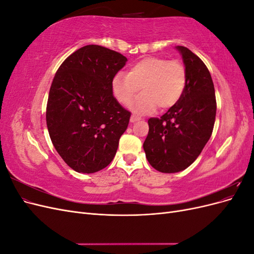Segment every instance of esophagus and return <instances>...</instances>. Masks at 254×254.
Instances as JSON below:
<instances>
[{
  "mask_svg": "<svg viewBox=\"0 0 254 254\" xmlns=\"http://www.w3.org/2000/svg\"><path fill=\"white\" fill-rule=\"evenodd\" d=\"M140 120H141V118L137 117V115H135V114H132L131 117H130V122H131V123H134V122L140 121Z\"/></svg>",
  "mask_w": 254,
  "mask_h": 254,
  "instance_id": "34e87169",
  "label": "esophagus"
}]
</instances>
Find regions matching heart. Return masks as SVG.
I'll use <instances>...</instances> for the list:
<instances>
[{
    "instance_id": "1",
    "label": "heart",
    "mask_w": 254,
    "mask_h": 254,
    "mask_svg": "<svg viewBox=\"0 0 254 254\" xmlns=\"http://www.w3.org/2000/svg\"><path fill=\"white\" fill-rule=\"evenodd\" d=\"M187 86L186 66L179 60L159 57L144 58L130 66L127 74L118 73L111 82L112 93L123 106H129L137 95L132 108L139 113L167 110L181 99Z\"/></svg>"
}]
</instances>
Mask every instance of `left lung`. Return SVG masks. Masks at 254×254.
Masks as SVG:
<instances>
[{"label":"left lung","mask_w":254,"mask_h":254,"mask_svg":"<svg viewBox=\"0 0 254 254\" xmlns=\"http://www.w3.org/2000/svg\"><path fill=\"white\" fill-rule=\"evenodd\" d=\"M187 70V86L176 106L160 119L148 120L143 144L155 170L172 174L186 170L200 155L213 132L216 97L211 74L203 61L188 48L177 47Z\"/></svg>","instance_id":"left-lung-1"}]
</instances>
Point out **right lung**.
<instances>
[{"mask_svg":"<svg viewBox=\"0 0 254 254\" xmlns=\"http://www.w3.org/2000/svg\"><path fill=\"white\" fill-rule=\"evenodd\" d=\"M127 58L101 45L68 56L53 79L47 125L54 147L72 170L92 174L108 166L130 113L114 98L111 82Z\"/></svg>","mask_w":254,"mask_h":254,"instance_id":"1","label":"right lung"}]
</instances>
